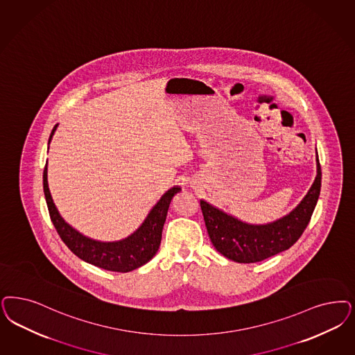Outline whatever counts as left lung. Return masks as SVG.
Segmentation results:
<instances>
[{
    "instance_id": "obj_1",
    "label": "left lung",
    "mask_w": 355,
    "mask_h": 355,
    "mask_svg": "<svg viewBox=\"0 0 355 355\" xmlns=\"http://www.w3.org/2000/svg\"><path fill=\"white\" fill-rule=\"evenodd\" d=\"M318 174L302 202L278 220L250 224L200 200L208 236L215 249L239 263H254L290 249L303 234L318 205L321 166L316 150Z\"/></svg>"
}]
</instances>
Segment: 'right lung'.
<instances>
[{"instance_id": "add662e5", "label": "right lung", "mask_w": 355, "mask_h": 355, "mask_svg": "<svg viewBox=\"0 0 355 355\" xmlns=\"http://www.w3.org/2000/svg\"><path fill=\"white\" fill-rule=\"evenodd\" d=\"M58 125L59 124L53 127L52 132L49 135V144ZM43 190L49 206L51 220L53 223L59 236L62 237L64 244L67 245L77 257L101 269L116 272H128L146 265L148 261H150L157 253L161 244L164 223L166 220L171 199L177 193L181 191V187L174 186L161 196L159 202L149 211L146 220L143 221V224L134 233H131L128 237L123 240L111 243H103L86 237L62 219L49 193L47 165L43 171Z\"/></svg>"}]
</instances>
